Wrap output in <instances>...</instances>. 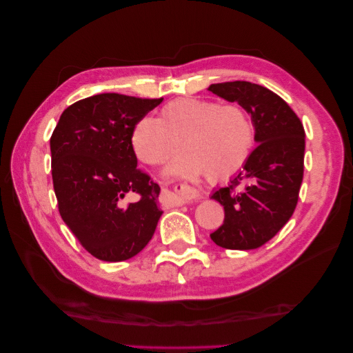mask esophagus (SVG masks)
Instances as JSON below:
<instances>
[{"instance_id":"esophagus-1","label":"esophagus","mask_w":353,"mask_h":353,"mask_svg":"<svg viewBox=\"0 0 353 353\" xmlns=\"http://www.w3.org/2000/svg\"><path fill=\"white\" fill-rule=\"evenodd\" d=\"M199 196L200 194L193 188L185 187V185H175L172 193H170V203L175 206H183L185 203L199 199Z\"/></svg>"}]
</instances>
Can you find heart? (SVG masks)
Instances as JSON below:
<instances>
[{
	"mask_svg": "<svg viewBox=\"0 0 353 353\" xmlns=\"http://www.w3.org/2000/svg\"><path fill=\"white\" fill-rule=\"evenodd\" d=\"M183 141L187 154L169 166L170 175L227 181L248 163L254 125L239 104L184 97L168 103L162 119L141 117L131 134L134 153L148 165L168 162L179 153Z\"/></svg>",
	"mask_w": 353,
	"mask_h": 353,
	"instance_id": "heart-1",
	"label": "heart"
}]
</instances>
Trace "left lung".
Wrapping results in <instances>:
<instances>
[{"mask_svg": "<svg viewBox=\"0 0 353 353\" xmlns=\"http://www.w3.org/2000/svg\"><path fill=\"white\" fill-rule=\"evenodd\" d=\"M208 90L248 110L258 144L230 185L212 193L210 199L223 206L225 218L210 239L223 249H258L285 225L296 209L303 179V125L280 95L258 83L221 82ZM240 182L248 185L236 192L233 188Z\"/></svg>", "mask_w": 353, "mask_h": 353, "instance_id": "1", "label": "left lung"}]
</instances>
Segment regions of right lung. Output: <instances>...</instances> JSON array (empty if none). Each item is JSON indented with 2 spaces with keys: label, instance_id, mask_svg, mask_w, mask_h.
Returning a JSON list of instances; mask_svg holds the SVG:
<instances>
[{
  "label": "right lung",
  "instance_id": "1",
  "mask_svg": "<svg viewBox=\"0 0 353 353\" xmlns=\"http://www.w3.org/2000/svg\"><path fill=\"white\" fill-rule=\"evenodd\" d=\"M162 101L92 95L69 105L51 135L59 212L82 248L100 261L122 262L140 253L163 213L157 206L160 187L137 168L131 144L135 123Z\"/></svg>",
  "mask_w": 353,
  "mask_h": 353
}]
</instances>
